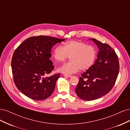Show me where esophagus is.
Segmentation results:
<instances>
[{
    "label": "esophagus",
    "mask_w": 130,
    "mask_h": 130,
    "mask_svg": "<svg viewBox=\"0 0 130 130\" xmlns=\"http://www.w3.org/2000/svg\"><path fill=\"white\" fill-rule=\"evenodd\" d=\"M64 76L66 77H70L72 76L71 75H67V74H64Z\"/></svg>",
    "instance_id": "esophagus-1"
}]
</instances>
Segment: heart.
<instances>
[{
	"label": "heart",
	"mask_w": 130,
	"mask_h": 130,
	"mask_svg": "<svg viewBox=\"0 0 130 130\" xmlns=\"http://www.w3.org/2000/svg\"><path fill=\"white\" fill-rule=\"evenodd\" d=\"M52 56L57 62H64L70 56V61L60 67L58 71L72 74L80 69L84 71L91 67L95 61L96 50L94 46L83 42L71 40L64 43L63 47L61 45L55 47Z\"/></svg>",
	"instance_id": "b5f03b06"
}]
</instances>
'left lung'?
Segmentation results:
<instances>
[{
	"mask_svg": "<svg viewBox=\"0 0 130 130\" xmlns=\"http://www.w3.org/2000/svg\"><path fill=\"white\" fill-rule=\"evenodd\" d=\"M89 40L99 49L97 58L91 67L81 74L75 89L77 95L87 101L107 94L115 85L119 71L118 57L111 46L95 38Z\"/></svg>",
	"mask_w": 130,
	"mask_h": 130,
	"instance_id": "left-lung-1",
	"label": "left lung"
}]
</instances>
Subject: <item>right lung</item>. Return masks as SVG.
Wrapping results in <instances>:
<instances>
[{
    "label": "right lung",
    "mask_w": 130,
    "mask_h": 130,
    "mask_svg": "<svg viewBox=\"0 0 130 130\" xmlns=\"http://www.w3.org/2000/svg\"><path fill=\"white\" fill-rule=\"evenodd\" d=\"M64 40L35 36L26 39L15 49L11 61L12 71L15 86L25 95L33 100H43L53 94L60 74L44 76L54 68L50 60L53 46Z\"/></svg>",
    "instance_id": "add662e5"
}]
</instances>
